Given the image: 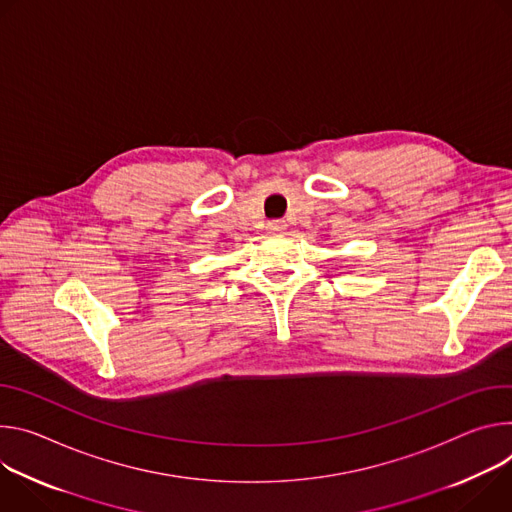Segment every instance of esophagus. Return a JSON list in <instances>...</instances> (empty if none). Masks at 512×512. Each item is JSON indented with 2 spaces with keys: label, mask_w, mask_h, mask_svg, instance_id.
<instances>
[{
  "label": "esophagus",
  "mask_w": 512,
  "mask_h": 512,
  "mask_svg": "<svg viewBox=\"0 0 512 512\" xmlns=\"http://www.w3.org/2000/svg\"><path fill=\"white\" fill-rule=\"evenodd\" d=\"M266 227H268L270 234H282V232L287 230V223L282 221V219H274V221H270Z\"/></svg>",
  "instance_id": "1"
}]
</instances>
